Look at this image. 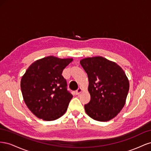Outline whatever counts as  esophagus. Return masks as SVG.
Returning a JSON list of instances; mask_svg holds the SVG:
<instances>
[{"label": "esophagus", "mask_w": 151, "mask_h": 151, "mask_svg": "<svg viewBox=\"0 0 151 151\" xmlns=\"http://www.w3.org/2000/svg\"><path fill=\"white\" fill-rule=\"evenodd\" d=\"M81 92H82V89L80 88H78V89L76 90V91H75V94H76V95H79V94H80Z\"/></svg>", "instance_id": "obj_1"}]
</instances>
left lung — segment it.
Segmentation results:
<instances>
[{
    "instance_id": "obj_1",
    "label": "left lung",
    "mask_w": 151,
    "mask_h": 151,
    "mask_svg": "<svg viewBox=\"0 0 151 151\" xmlns=\"http://www.w3.org/2000/svg\"><path fill=\"white\" fill-rule=\"evenodd\" d=\"M89 79L90 101L84 105L93 119L107 122L115 117L124 106L129 82L122 68L102 57L86 58L80 61Z\"/></svg>"
}]
</instances>
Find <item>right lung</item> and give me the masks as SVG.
Here are the masks:
<instances>
[{"mask_svg": "<svg viewBox=\"0 0 151 151\" xmlns=\"http://www.w3.org/2000/svg\"><path fill=\"white\" fill-rule=\"evenodd\" d=\"M73 60L49 56L36 60L22 77L21 89L24 101L40 119L52 121L64 114L72 98L67 90L63 70Z\"/></svg>", "mask_w": 151, "mask_h": 151, "instance_id": "add662e5", "label": "right lung"}]
</instances>
